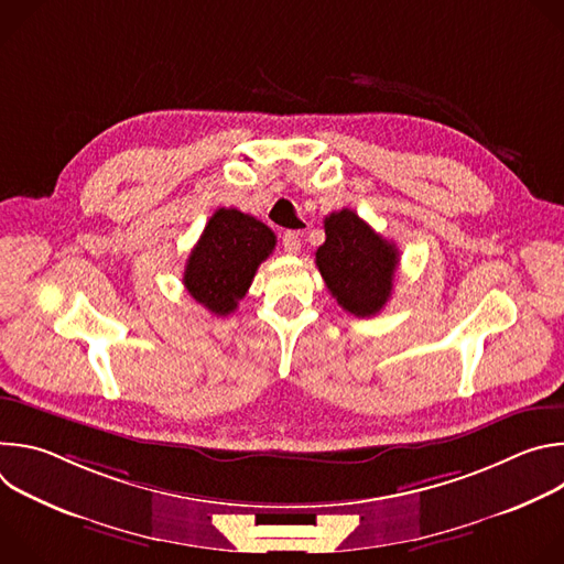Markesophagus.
Segmentation results:
<instances>
[{"instance_id": "34e87169", "label": "esophagus", "mask_w": 564, "mask_h": 564, "mask_svg": "<svg viewBox=\"0 0 564 564\" xmlns=\"http://www.w3.org/2000/svg\"><path fill=\"white\" fill-rule=\"evenodd\" d=\"M281 243H283V250L288 254H296L301 250V238L296 231H283L281 236Z\"/></svg>"}]
</instances>
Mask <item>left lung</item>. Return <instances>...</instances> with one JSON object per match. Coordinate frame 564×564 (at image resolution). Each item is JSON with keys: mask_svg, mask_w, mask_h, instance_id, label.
<instances>
[{"mask_svg": "<svg viewBox=\"0 0 564 564\" xmlns=\"http://www.w3.org/2000/svg\"><path fill=\"white\" fill-rule=\"evenodd\" d=\"M324 227L326 243L316 250V268L330 294L346 312L375 316L392 294L399 250L352 209L333 212Z\"/></svg>", "mask_w": 564, "mask_h": 564, "instance_id": "8db88e82", "label": "left lung"}]
</instances>
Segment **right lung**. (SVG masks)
<instances>
[{"mask_svg":"<svg viewBox=\"0 0 564 564\" xmlns=\"http://www.w3.org/2000/svg\"><path fill=\"white\" fill-rule=\"evenodd\" d=\"M274 246L276 236L265 223L234 207H220L187 259L183 283L212 314L227 316L248 294Z\"/></svg>","mask_w":564,"mask_h":564,"instance_id":"add662e5","label":"right lung"}]
</instances>
